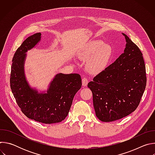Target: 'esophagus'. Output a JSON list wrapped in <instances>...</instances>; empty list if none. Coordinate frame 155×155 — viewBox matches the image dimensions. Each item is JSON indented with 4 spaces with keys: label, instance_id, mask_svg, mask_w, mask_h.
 <instances>
[{
    "label": "esophagus",
    "instance_id": "1",
    "mask_svg": "<svg viewBox=\"0 0 155 155\" xmlns=\"http://www.w3.org/2000/svg\"><path fill=\"white\" fill-rule=\"evenodd\" d=\"M87 83H88V80L86 78H83L82 79V85L83 86H86L87 84Z\"/></svg>",
    "mask_w": 155,
    "mask_h": 155
}]
</instances>
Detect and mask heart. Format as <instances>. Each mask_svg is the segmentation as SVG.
Here are the masks:
<instances>
[{"label": "heart", "instance_id": "b5f03b06", "mask_svg": "<svg viewBox=\"0 0 155 155\" xmlns=\"http://www.w3.org/2000/svg\"><path fill=\"white\" fill-rule=\"evenodd\" d=\"M114 54L112 47L101 40H93L86 43L77 54L78 59L87 60L86 70L97 75L108 67Z\"/></svg>", "mask_w": 155, "mask_h": 155}]
</instances>
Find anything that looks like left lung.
<instances>
[{
    "label": "left lung",
    "mask_w": 155,
    "mask_h": 155,
    "mask_svg": "<svg viewBox=\"0 0 155 155\" xmlns=\"http://www.w3.org/2000/svg\"><path fill=\"white\" fill-rule=\"evenodd\" d=\"M122 34L126 41L123 53L87 84L93 93L96 115L104 122L118 120L133 112L146 86L142 53L125 34Z\"/></svg>",
    "instance_id": "1"
}]
</instances>
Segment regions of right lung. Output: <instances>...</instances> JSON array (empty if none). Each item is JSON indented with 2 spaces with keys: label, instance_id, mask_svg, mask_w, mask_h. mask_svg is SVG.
<instances>
[{
  "label": "right lung",
  "instance_id": "right-lung-1",
  "mask_svg": "<svg viewBox=\"0 0 155 155\" xmlns=\"http://www.w3.org/2000/svg\"><path fill=\"white\" fill-rule=\"evenodd\" d=\"M41 40V33L28 37L16 51L12 60L10 87L16 101L28 118L40 123H59L68 115L73 99L81 87L79 74H56L46 91L32 87L26 80L25 63L28 51Z\"/></svg>",
  "mask_w": 155,
  "mask_h": 155
}]
</instances>
